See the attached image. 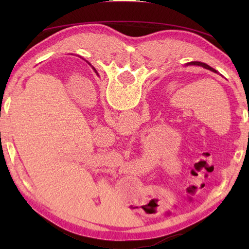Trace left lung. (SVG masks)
Instances as JSON below:
<instances>
[{"instance_id":"8db88e82","label":"left lung","mask_w":249,"mask_h":249,"mask_svg":"<svg viewBox=\"0 0 249 249\" xmlns=\"http://www.w3.org/2000/svg\"><path fill=\"white\" fill-rule=\"evenodd\" d=\"M185 65H187V66H199V67H202V68L212 71V72H215L217 74H220L215 69L212 68V67H210L209 65H206V64H204V62H201V61H191V62H188V64H185ZM94 71L96 72V70H94Z\"/></svg>"}]
</instances>
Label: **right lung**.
<instances>
[{
    "mask_svg": "<svg viewBox=\"0 0 249 249\" xmlns=\"http://www.w3.org/2000/svg\"><path fill=\"white\" fill-rule=\"evenodd\" d=\"M89 65H90V64H89ZM90 66H91V65H90ZM92 68H93V67H92ZM93 70H95V69H94V68H93Z\"/></svg>",
    "mask_w": 249,
    "mask_h": 249,
    "instance_id": "obj_1",
    "label": "right lung"
}]
</instances>
